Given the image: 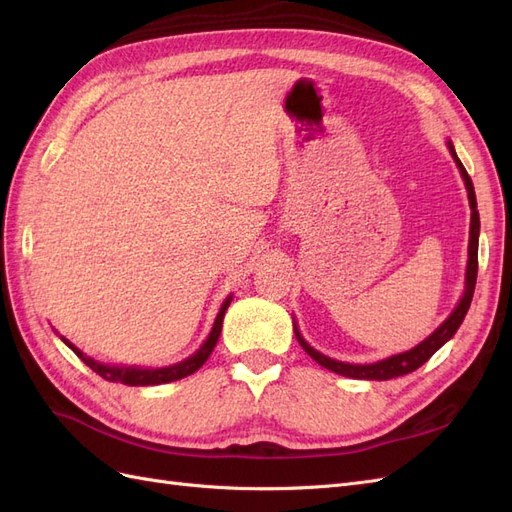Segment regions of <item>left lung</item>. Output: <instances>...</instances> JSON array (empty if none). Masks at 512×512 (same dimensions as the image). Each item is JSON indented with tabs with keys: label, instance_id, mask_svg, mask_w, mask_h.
Returning a JSON list of instances; mask_svg holds the SVG:
<instances>
[{
	"label": "left lung",
	"instance_id": "obj_1",
	"mask_svg": "<svg viewBox=\"0 0 512 512\" xmlns=\"http://www.w3.org/2000/svg\"><path fill=\"white\" fill-rule=\"evenodd\" d=\"M448 150L455 158V163L461 171V178L465 182L467 188V199H470V208H472V221H470V246H467V272H465V291L463 296L457 304V309L450 313V317L444 321V324L437 328L429 339L422 341L420 345H416L410 352H403L397 356H390L386 360H379L373 364H347V362H339V360H332L324 354H319L317 349H313L309 343L302 339V334L298 332L296 324H294V332H296V339L302 345V349L306 354H309L315 362H319L321 367L332 371V373H339L345 377H354V379H379V382H384V379H392V377H401L416 371L418 367H422L437 349H440L446 341L452 339V334H455L461 326V321L470 309V302L474 296V287H476V274H478V233H480V218H478V210H476V193H474V184L472 178L467 175L465 167L461 165V160L452 148V143L448 141Z\"/></svg>",
	"mask_w": 512,
	"mask_h": 512
}]
</instances>
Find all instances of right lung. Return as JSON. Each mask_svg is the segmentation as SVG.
Returning a JSON list of instances; mask_svg holds the SVG:
<instances>
[{
	"mask_svg": "<svg viewBox=\"0 0 512 512\" xmlns=\"http://www.w3.org/2000/svg\"><path fill=\"white\" fill-rule=\"evenodd\" d=\"M229 302H231V296L223 302L221 311H218L216 321H214V326H212V332H210V337L206 339V343H203L191 358H186V360H182V362H178V364H171V367H163V369L111 367V364H100V362H96L94 358L85 356L79 347L68 343L64 337H62V341L87 364V367H90L94 373H98L102 379H107V382L126 384V386H158V384H169V382H175V379H182V377H186V375L195 373L199 367H203V362H206V360L210 358L212 349L216 347L218 337H221L223 317H225V311H227Z\"/></svg>",
	"mask_w": 512,
	"mask_h": 512,
	"instance_id": "1",
	"label": "right lung"
}]
</instances>
